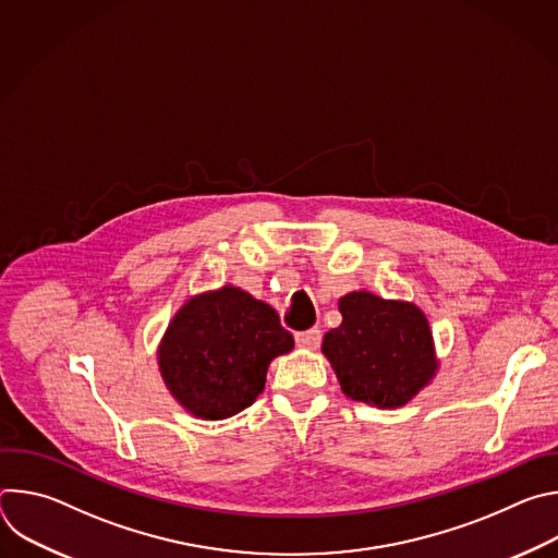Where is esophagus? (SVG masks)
<instances>
[{
	"mask_svg": "<svg viewBox=\"0 0 558 558\" xmlns=\"http://www.w3.org/2000/svg\"><path fill=\"white\" fill-rule=\"evenodd\" d=\"M320 342H323V333H320V329H308V331L295 333V344H298L300 349L315 351L317 347H320Z\"/></svg>",
	"mask_w": 558,
	"mask_h": 558,
	"instance_id": "esophagus-1",
	"label": "esophagus"
}]
</instances>
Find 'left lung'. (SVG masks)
Listing matches in <instances>:
<instances>
[{
	"mask_svg": "<svg viewBox=\"0 0 558 558\" xmlns=\"http://www.w3.org/2000/svg\"><path fill=\"white\" fill-rule=\"evenodd\" d=\"M338 308L342 325L325 336L323 353L351 400L400 409L437 375L433 331L417 304L351 291Z\"/></svg>",
	"mask_w": 558,
	"mask_h": 558,
	"instance_id": "obj_1",
	"label": "left lung"
}]
</instances>
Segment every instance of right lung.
I'll return each mask as SVG.
<instances>
[{"label":"right lung","mask_w":558,"mask_h":558,"mask_svg":"<svg viewBox=\"0 0 558 558\" xmlns=\"http://www.w3.org/2000/svg\"><path fill=\"white\" fill-rule=\"evenodd\" d=\"M293 349L278 313L225 284L192 295L158 344V371L174 400L198 420H227L265 390L271 360Z\"/></svg>","instance_id":"right-lung-1"}]
</instances>
